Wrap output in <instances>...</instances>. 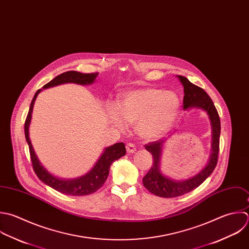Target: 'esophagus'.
<instances>
[{"label":"esophagus","instance_id":"1","mask_svg":"<svg viewBox=\"0 0 249 249\" xmlns=\"http://www.w3.org/2000/svg\"><path fill=\"white\" fill-rule=\"evenodd\" d=\"M126 149H127V152L128 153H134V152H136V147H135V145L133 144V143H127L126 144Z\"/></svg>","mask_w":249,"mask_h":249}]
</instances>
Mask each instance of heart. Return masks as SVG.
<instances>
[{
	"label": "heart",
	"mask_w": 249,
	"mask_h": 249,
	"mask_svg": "<svg viewBox=\"0 0 249 249\" xmlns=\"http://www.w3.org/2000/svg\"><path fill=\"white\" fill-rule=\"evenodd\" d=\"M180 109V99L172 91L159 88H141L126 92L117 107H107L109 121L120 129L127 122H136L138 134L145 140H155L174 125Z\"/></svg>",
	"instance_id": "obj_1"
}]
</instances>
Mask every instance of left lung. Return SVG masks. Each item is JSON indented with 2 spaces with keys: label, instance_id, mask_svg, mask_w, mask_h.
<instances>
[{
  "label": "left lung",
  "instance_id": "obj_1",
  "mask_svg": "<svg viewBox=\"0 0 249 249\" xmlns=\"http://www.w3.org/2000/svg\"><path fill=\"white\" fill-rule=\"evenodd\" d=\"M177 77L183 86V108L185 110H190L191 108L202 109L209 117L212 128L211 154L207 164L195 176L183 180H176L164 175L160 168L163 147L168 139H161L146 144L145 149L152 154L154 161L151 169L142 178V183L150 193L163 198L178 197L201 185L215 169L219 152L221 127L219 115L213 102L204 89L194 85L186 77L181 75H177Z\"/></svg>",
  "mask_w": 249,
  "mask_h": 249
}]
</instances>
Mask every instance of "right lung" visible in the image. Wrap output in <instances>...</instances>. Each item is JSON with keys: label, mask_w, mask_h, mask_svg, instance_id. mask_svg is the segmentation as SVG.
<instances>
[{"label": "right lung", "mask_w": 249, "mask_h": 249, "mask_svg": "<svg viewBox=\"0 0 249 249\" xmlns=\"http://www.w3.org/2000/svg\"><path fill=\"white\" fill-rule=\"evenodd\" d=\"M98 73H81L74 71H66L54 77L51 81L46 83L42 87V89H47L65 83L91 85L95 82ZM42 89H38L36 92L31 102L24 127L25 138L29 146L34 171L37 178L44 184L60 193L70 196H85L92 194L100 189L106 182L109 174V168L111 164L126 154L125 144L123 142H116L110 146L106 147L93 168L81 177L75 178H61L48 172V170L41 164L37 155L36 154L29 134L35 101L37 95L42 91Z\"/></svg>", "instance_id": "right-lung-1"}]
</instances>
